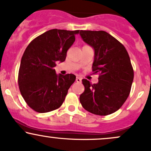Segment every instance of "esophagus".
I'll list each match as a JSON object with an SVG mask.
<instances>
[{
	"label": "esophagus",
	"instance_id": "34e87169",
	"mask_svg": "<svg viewBox=\"0 0 151 151\" xmlns=\"http://www.w3.org/2000/svg\"><path fill=\"white\" fill-rule=\"evenodd\" d=\"M76 82H78V83H79V82H82V78H81V77H77V78H76Z\"/></svg>",
	"mask_w": 151,
	"mask_h": 151
}]
</instances>
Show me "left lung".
I'll list each match as a JSON object with an SVG mask.
<instances>
[{
	"instance_id": "1",
	"label": "left lung",
	"mask_w": 151,
	"mask_h": 151,
	"mask_svg": "<svg viewBox=\"0 0 151 151\" xmlns=\"http://www.w3.org/2000/svg\"><path fill=\"white\" fill-rule=\"evenodd\" d=\"M82 40L94 49L92 71L100 73L98 82L82 79V107L91 113L107 115L118 110L130 94L134 77L128 53L115 38L104 31H80Z\"/></svg>"
}]
</instances>
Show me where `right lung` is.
<instances>
[{
    "mask_svg": "<svg viewBox=\"0 0 151 151\" xmlns=\"http://www.w3.org/2000/svg\"><path fill=\"white\" fill-rule=\"evenodd\" d=\"M77 31L51 29L34 39L21 58L19 72L20 92L33 110L51 112L62 105L76 76L57 74L56 62L65 61L75 41Z\"/></svg>",
    "mask_w": 151,
    "mask_h": 151,
    "instance_id": "1",
    "label": "right lung"
}]
</instances>
